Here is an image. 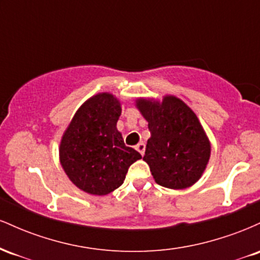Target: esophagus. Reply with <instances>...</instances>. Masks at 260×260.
I'll return each instance as SVG.
<instances>
[{
  "label": "esophagus",
  "mask_w": 260,
  "mask_h": 260,
  "mask_svg": "<svg viewBox=\"0 0 260 260\" xmlns=\"http://www.w3.org/2000/svg\"><path fill=\"white\" fill-rule=\"evenodd\" d=\"M136 149L139 151L140 154L144 155V153H145V144H144V143H139V144L136 147Z\"/></svg>",
  "instance_id": "34e87169"
}]
</instances>
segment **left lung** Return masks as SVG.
<instances>
[{"label": "left lung", "instance_id": "8db88e82", "mask_svg": "<svg viewBox=\"0 0 260 260\" xmlns=\"http://www.w3.org/2000/svg\"><path fill=\"white\" fill-rule=\"evenodd\" d=\"M150 139L143 160L160 186L183 189L201 178L210 157V144L196 113L175 96L162 103L138 100Z\"/></svg>", "mask_w": 260, "mask_h": 260}]
</instances>
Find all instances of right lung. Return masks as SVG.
Instances as JSON below:
<instances>
[{"mask_svg": "<svg viewBox=\"0 0 260 260\" xmlns=\"http://www.w3.org/2000/svg\"><path fill=\"white\" fill-rule=\"evenodd\" d=\"M120 103L111 94L92 96L74 115L59 145L62 168L79 189L105 196L123 183L128 168L142 159L116 128Z\"/></svg>", "mask_w": 260, "mask_h": 260, "instance_id": "obj_1", "label": "right lung"}]
</instances>
